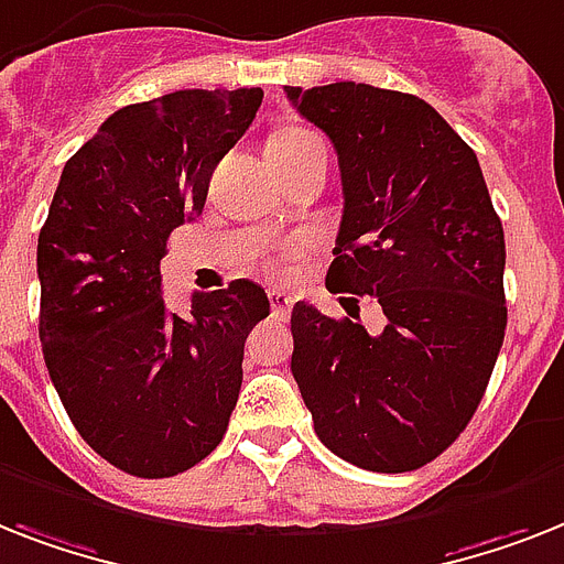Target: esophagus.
Here are the masks:
<instances>
[{"mask_svg":"<svg viewBox=\"0 0 564 564\" xmlns=\"http://www.w3.org/2000/svg\"><path fill=\"white\" fill-rule=\"evenodd\" d=\"M268 300H271L273 316H288V311H291V305H293V300L288 296L285 291H271L268 293Z\"/></svg>","mask_w":564,"mask_h":564,"instance_id":"1","label":"esophagus"}]
</instances>
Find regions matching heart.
I'll return each mask as SVG.
<instances>
[{
	"label": "heart",
	"mask_w": 564,
	"mask_h": 564,
	"mask_svg": "<svg viewBox=\"0 0 564 564\" xmlns=\"http://www.w3.org/2000/svg\"><path fill=\"white\" fill-rule=\"evenodd\" d=\"M308 138H316V134L305 132V129H285V132L273 134L271 147H296V143L308 141Z\"/></svg>",
	"instance_id": "1"
}]
</instances>
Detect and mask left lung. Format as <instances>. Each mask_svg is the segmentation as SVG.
I'll use <instances>...</instances> for the list:
<instances>
[{"label": "left lung", "instance_id": "1", "mask_svg": "<svg viewBox=\"0 0 564 564\" xmlns=\"http://www.w3.org/2000/svg\"><path fill=\"white\" fill-rule=\"evenodd\" d=\"M285 91L339 161L325 288L371 296L386 314L369 334L296 302L293 380L334 455L409 473L458 438L490 383L507 328L501 218L476 152L421 97L366 83Z\"/></svg>", "mask_w": 564, "mask_h": 564}]
</instances>
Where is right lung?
Masks as SVG:
<instances>
[{
    "label": "right lung",
    "mask_w": 564,
    "mask_h": 564,
    "mask_svg": "<svg viewBox=\"0 0 564 564\" xmlns=\"http://www.w3.org/2000/svg\"><path fill=\"white\" fill-rule=\"evenodd\" d=\"M262 88H184L123 106L65 164L36 245L40 339L80 438L111 467L170 478L225 438L245 339L271 302L250 279L161 300L175 227L262 106Z\"/></svg>",
    "instance_id": "add662e5"
}]
</instances>
